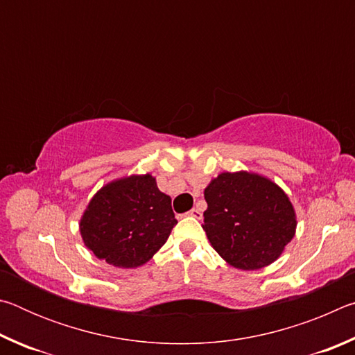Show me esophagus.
Instances as JSON below:
<instances>
[{"label":"esophagus","mask_w":355,"mask_h":355,"mask_svg":"<svg viewBox=\"0 0 355 355\" xmlns=\"http://www.w3.org/2000/svg\"><path fill=\"white\" fill-rule=\"evenodd\" d=\"M188 216H191V218H197V219H200L202 218V211L199 208H192L191 211L188 213Z\"/></svg>","instance_id":"34e87169"}]
</instances>
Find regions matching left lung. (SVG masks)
Listing matches in <instances>:
<instances>
[{
	"label": "left lung",
	"instance_id": "obj_1",
	"mask_svg": "<svg viewBox=\"0 0 355 355\" xmlns=\"http://www.w3.org/2000/svg\"><path fill=\"white\" fill-rule=\"evenodd\" d=\"M203 230L213 249L236 269L274 263L296 233V213L285 191L252 172H222L205 188Z\"/></svg>",
	"mask_w": 355,
	"mask_h": 355
}]
</instances>
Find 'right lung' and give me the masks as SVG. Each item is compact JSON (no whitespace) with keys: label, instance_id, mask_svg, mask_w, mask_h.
Listing matches in <instances>:
<instances>
[{"label":"right lung","instance_id":"obj_1","mask_svg":"<svg viewBox=\"0 0 355 355\" xmlns=\"http://www.w3.org/2000/svg\"><path fill=\"white\" fill-rule=\"evenodd\" d=\"M175 224L171 197L146 173L114 180L95 192L80 232L95 257L130 269L146 264L163 248Z\"/></svg>","mask_w":355,"mask_h":355}]
</instances>
